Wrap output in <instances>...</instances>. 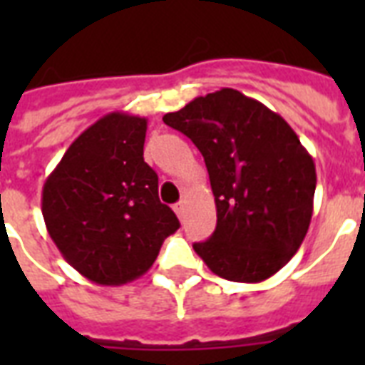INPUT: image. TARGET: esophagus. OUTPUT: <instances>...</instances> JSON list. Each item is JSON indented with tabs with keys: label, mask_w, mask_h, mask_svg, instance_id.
I'll use <instances>...</instances> for the list:
<instances>
[{
	"label": "esophagus",
	"mask_w": 365,
	"mask_h": 365,
	"mask_svg": "<svg viewBox=\"0 0 365 365\" xmlns=\"http://www.w3.org/2000/svg\"><path fill=\"white\" fill-rule=\"evenodd\" d=\"M174 212H176L180 220H183V216H185V202H176L174 205Z\"/></svg>",
	"instance_id": "obj_1"
}]
</instances>
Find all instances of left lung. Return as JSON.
I'll return each instance as SVG.
<instances>
[{
  "label": "left lung",
  "instance_id": "1",
  "mask_svg": "<svg viewBox=\"0 0 365 365\" xmlns=\"http://www.w3.org/2000/svg\"><path fill=\"white\" fill-rule=\"evenodd\" d=\"M163 121L199 148L216 231L193 250L214 274L261 282L299 250L312 217L317 168L282 117L235 88L191 100Z\"/></svg>",
  "mask_w": 365,
  "mask_h": 365
}]
</instances>
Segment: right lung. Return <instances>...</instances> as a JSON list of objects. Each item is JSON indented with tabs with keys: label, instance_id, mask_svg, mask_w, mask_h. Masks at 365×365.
<instances>
[{
	"label": "right lung",
	"instance_id": "add662e5",
	"mask_svg": "<svg viewBox=\"0 0 365 365\" xmlns=\"http://www.w3.org/2000/svg\"><path fill=\"white\" fill-rule=\"evenodd\" d=\"M145 130V117L108 113L76 138L43 185L51 239L77 272L100 286L142 277L180 229L143 160Z\"/></svg>",
	"mask_w": 365,
	"mask_h": 365
}]
</instances>
